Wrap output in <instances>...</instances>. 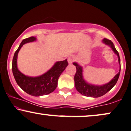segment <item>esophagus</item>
I'll return each instance as SVG.
<instances>
[{
    "label": "esophagus",
    "instance_id": "34e87169",
    "mask_svg": "<svg viewBox=\"0 0 131 131\" xmlns=\"http://www.w3.org/2000/svg\"><path fill=\"white\" fill-rule=\"evenodd\" d=\"M74 61V57L73 56H70L68 58V61L69 63H72Z\"/></svg>",
    "mask_w": 131,
    "mask_h": 131
}]
</instances>
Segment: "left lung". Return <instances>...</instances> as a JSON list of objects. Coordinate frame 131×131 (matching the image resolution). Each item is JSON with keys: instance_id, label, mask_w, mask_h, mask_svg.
Listing matches in <instances>:
<instances>
[{"instance_id": "8db88e82", "label": "left lung", "mask_w": 131, "mask_h": 131, "mask_svg": "<svg viewBox=\"0 0 131 131\" xmlns=\"http://www.w3.org/2000/svg\"><path fill=\"white\" fill-rule=\"evenodd\" d=\"M103 41L106 45H109L113 51H114V52L118 57V61L119 65H120L119 66V71L118 73L114 77V78L110 82L107 83V84L101 86L92 85L86 83L83 80L82 76V69L81 66L79 65L76 63H74V65H75V68H76V72H75L74 75L75 86L77 90L80 93L82 94V95L85 96H90L93 97H98L102 96L107 93L108 91H110L112 89L116 82H117L118 79L119 78L121 70L120 59H119V53L118 52L117 50H116L115 48L113 42L111 40H108L107 38H104L103 40Z\"/></svg>"}]
</instances>
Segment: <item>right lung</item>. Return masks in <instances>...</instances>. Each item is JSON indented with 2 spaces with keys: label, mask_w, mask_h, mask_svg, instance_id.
Listing matches in <instances>:
<instances>
[{
  "label": "right lung",
  "mask_w": 131,
  "mask_h": 131,
  "mask_svg": "<svg viewBox=\"0 0 131 131\" xmlns=\"http://www.w3.org/2000/svg\"><path fill=\"white\" fill-rule=\"evenodd\" d=\"M35 40L36 38L31 37L21 42L13 59L12 71L16 82L24 91L34 96H40L49 94L56 90L60 75L68 65V62L67 60L56 62L49 71L40 77L31 78L24 75L17 68L18 53L24 44Z\"/></svg>",
  "instance_id": "1"
}]
</instances>
